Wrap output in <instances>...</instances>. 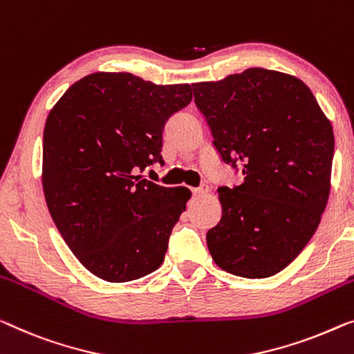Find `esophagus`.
I'll return each instance as SVG.
<instances>
[{
  "mask_svg": "<svg viewBox=\"0 0 354 354\" xmlns=\"http://www.w3.org/2000/svg\"><path fill=\"white\" fill-rule=\"evenodd\" d=\"M208 191H209V189H208L207 184H202L200 187H195L192 194H194V197H203L205 194H208Z\"/></svg>",
  "mask_w": 354,
  "mask_h": 354,
  "instance_id": "esophagus-1",
  "label": "esophagus"
}]
</instances>
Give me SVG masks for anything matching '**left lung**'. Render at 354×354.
I'll return each mask as SVG.
<instances>
[{"instance_id":"1","label":"left lung","mask_w":354,"mask_h":354,"mask_svg":"<svg viewBox=\"0 0 354 354\" xmlns=\"http://www.w3.org/2000/svg\"><path fill=\"white\" fill-rule=\"evenodd\" d=\"M192 87L221 159L245 175L218 189L223 216L207 234L209 254L232 275H275L307 246L328 205L332 125L286 73L250 68Z\"/></svg>"}]
</instances>
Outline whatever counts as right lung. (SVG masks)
Segmentation results:
<instances>
[{"mask_svg":"<svg viewBox=\"0 0 354 354\" xmlns=\"http://www.w3.org/2000/svg\"><path fill=\"white\" fill-rule=\"evenodd\" d=\"M191 100L189 84L157 86L131 73H93L73 84L47 115V208L68 248L95 277L125 283L162 266L191 191L136 173L163 163V127Z\"/></svg>","mask_w":354,"mask_h":354,"instance_id":"obj_1","label":"right lung"}]
</instances>
